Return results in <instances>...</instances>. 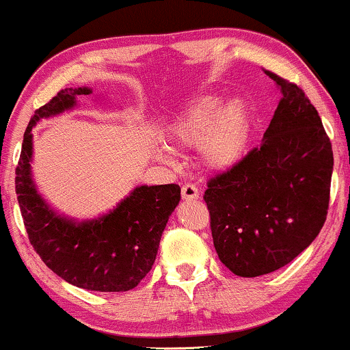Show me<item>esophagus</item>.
I'll list each match as a JSON object with an SVG mask.
<instances>
[{
  "mask_svg": "<svg viewBox=\"0 0 350 350\" xmlns=\"http://www.w3.org/2000/svg\"><path fill=\"white\" fill-rule=\"evenodd\" d=\"M182 196H183V200H198L200 191L195 185L187 183L182 187Z\"/></svg>",
  "mask_w": 350,
  "mask_h": 350,
  "instance_id": "34e87169",
  "label": "esophagus"
}]
</instances>
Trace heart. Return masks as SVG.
Instances as JSON below:
<instances>
[{
  "label": "heart",
  "instance_id": "1",
  "mask_svg": "<svg viewBox=\"0 0 350 350\" xmlns=\"http://www.w3.org/2000/svg\"><path fill=\"white\" fill-rule=\"evenodd\" d=\"M252 133V113L247 103L232 100L224 105V98L201 96L178 114L168 126V139L183 149L201 147L204 162L209 167L229 168L236 165L247 150ZM159 155L168 159V152L160 147Z\"/></svg>",
  "mask_w": 350,
  "mask_h": 350
}]
</instances>
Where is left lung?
<instances>
[{"label": "left lung", "mask_w": 350, "mask_h": 350, "mask_svg": "<svg viewBox=\"0 0 350 350\" xmlns=\"http://www.w3.org/2000/svg\"><path fill=\"white\" fill-rule=\"evenodd\" d=\"M282 92L260 146L208 182L217 257L239 277L290 264L316 239L329 208L334 157L318 111L298 85L265 70Z\"/></svg>", "instance_id": "obj_1"}]
</instances>
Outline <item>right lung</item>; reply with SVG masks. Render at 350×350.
Wrapping results in <instances>:
<instances>
[{
  "mask_svg": "<svg viewBox=\"0 0 350 350\" xmlns=\"http://www.w3.org/2000/svg\"><path fill=\"white\" fill-rule=\"evenodd\" d=\"M90 93L86 86L60 90L36 109L16 167V193L29 242L53 273L78 288L127 291L154 265L168 216L180 201L178 185H142L108 215L77 223L49 208L31 176L32 127L42 118L73 108L77 96Z\"/></svg>",
  "mask_w": 350,
  "mask_h": 350,
  "instance_id": "add662e5",
  "label": "right lung"
}]
</instances>
